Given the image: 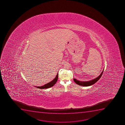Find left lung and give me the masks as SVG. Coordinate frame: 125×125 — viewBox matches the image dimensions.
Listing matches in <instances>:
<instances>
[{
  "label": "left lung",
  "instance_id": "1",
  "mask_svg": "<svg viewBox=\"0 0 125 125\" xmlns=\"http://www.w3.org/2000/svg\"><path fill=\"white\" fill-rule=\"evenodd\" d=\"M104 70L102 71V72H101V74H100V75H99L97 77L95 78L94 79H93L92 80L89 81H86V82H82L80 81L77 80L76 79L74 78L73 80L74 82L78 84L79 85H82L83 86H88L90 85H92L93 84H94L95 83H96L99 79H100V78L101 77V76L102 75L103 72H104Z\"/></svg>",
  "mask_w": 125,
  "mask_h": 125
}]
</instances>
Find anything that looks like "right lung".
<instances>
[{
  "label": "right lung",
  "mask_w": 125,
  "mask_h": 125,
  "mask_svg": "<svg viewBox=\"0 0 125 125\" xmlns=\"http://www.w3.org/2000/svg\"><path fill=\"white\" fill-rule=\"evenodd\" d=\"M58 73H57V75L54 78V79L53 80L51 81L49 83L45 84L44 85L42 86L37 87L35 86L36 88H38L40 89H46V88H51V87L53 86L54 84H55L57 82V81L58 80Z\"/></svg>",
  "instance_id": "obj_1"
}]
</instances>
